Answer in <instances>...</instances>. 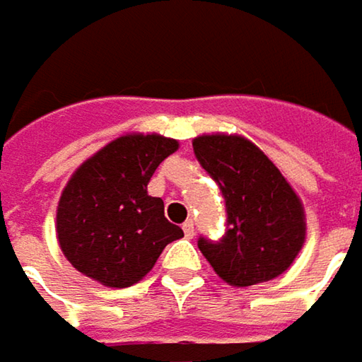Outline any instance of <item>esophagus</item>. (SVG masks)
Listing matches in <instances>:
<instances>
[{
	"instance_id": "34e87169",
	"label": "esophagus",
	"mask_w": 362,
	"mask_h": 362,
	"mask_svg": "<svg viewBox=\"0 0 362 362\" xmlns=\"http://www.w3.org/2000/svg\"><path fill=\"white\" fill-rule=\"evenodd\" d=\"M182 230H184L186 238H192V236H194V221H192V219H186L184 226H182Z\"/></svg>"
}]
</instances>
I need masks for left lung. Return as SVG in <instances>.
<instances>
[{
    "mask_svg": "<svg viewBox=\"0 0 362 362\" xmlns=\"http://www.w3.org/2000/svg\"><path fill=\"white\" fill-rule=\"evenodd\" d=\"M203 170L226 199L228 230L199 248L230 286L247 288L281 276L307 238L300 197L274 161L240 134H201L192 141Z\"/></svg>",
    "mask_w": 362,
    "mask_h": 362,
    "instance_id": "left-lung-1",
    "label": "left lung"
}]
</instances>
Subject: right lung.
Masks as SVG:
<instances>
[{
  "label": "right lung",
  "mask_w": 362,
  "mask_h": 362,
  "mask_svg": "<svg viewBox=\"0 0 362 362\" xmlns=\"http://www.w3.org/2000/svg\"><path fill=\"white\" fill-rule=\"evenodd\" d=\"M161 134H124L78 165L57 203L55 232L64 257L107 288H128L147 276L161 250L184 236L163 215L147 184L178 151Z\"/></svg>",
  "instance_id": "add662e5"
}]
</instances>
